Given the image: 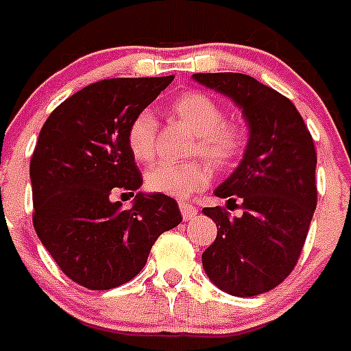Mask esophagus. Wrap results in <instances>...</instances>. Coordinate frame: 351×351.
<instances>
[{
	"label": "esophagus",
	"instance_id": "obj_1",
	"mask_svg": "<svg viewBox=\"0 0 351 351\" xmlns=\"http://www.w3.org/2000/svg\"><path fill=\"white\" fill-rule=\"evenodd\" d=\"M179 209H181V214H182V218H184V219L195 218V216H197V213H198L197 207L191 206V204H188V202L179 204Z\"/></svg>",
	"mask_w": 351,
	"mask_h": 351
}]
</instances>
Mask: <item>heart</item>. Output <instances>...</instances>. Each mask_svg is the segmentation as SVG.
Instances as JSON below:
<instances>
[{
	"label": "heart",
	"instance_id": "heart-1",
	"mask_svg": "<svg viewBox=\"0 0 351 351\" xmlns=\"http://www.w3.org/2000/svg\"><path fill=\"white\" fill-rule=\"evenodd\" d=\"M170 112L195 133L190 154H202L218 169L232 165L246 147V130L239 121L223 119L221 105L209 95L188 91L170 104ZM158 123L149 110L133 117L126 130V144L138 163H147L156 154ZM213 172L206 161L190 160L184 163H158L145 172V188L153 193L176 198L190 197L204 190Z\"/></svg>",
	"mask_w": 351,
	"mask_h": 351
}]
</instances>
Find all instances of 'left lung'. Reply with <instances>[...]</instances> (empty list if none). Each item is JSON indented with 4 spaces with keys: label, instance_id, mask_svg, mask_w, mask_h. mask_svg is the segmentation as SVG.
<instances>
[{
    "label": "left lung",
    "instance_id": "obj_1",
    "mask_svg": "<svg viewBox=\"0 0 351 351\" xmlns=\"http://www.w3.org/2000/svg\"><path fill=\"white\" fill-rule=\"evenodd\" d=\"M193 79L230 96L250 126L241 165L214 191L243 214L232 218L223 207H204L218 235L202 265L219 290L260 295L290 276L308 237L318 198L313 137L295 105L253 77L225 71Z\"/></svg>",
    "mask_w": 351,
    "mask_h": 351
}]
</instances>
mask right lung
<instances>
[{"label": "right lung", "mask_w": 351, "mask_h": 351, "mask_svg": "<svg viewBox=\"0 0 351 351\" xmlns=\"http://www.w3.org/2000/svg\"><path fill=\"white\" fill-rule=\"evenodd\" d=\"M173 80L105 79L52 110L29 163L33 226L61 271L89 290L128 283L163 232L182 221L167 195L135 193L142 173L126 144L138 112ZM136 195L132 210L113 198Z\"/></svg>", "instance_id": "obj_1"}]
</instances>
